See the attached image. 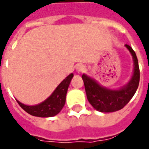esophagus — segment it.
Returning a JSON list of instances; mask_svg holds the SVG:
<instances>
[{
	"label": "esophagus",
	"mask_w": 149,
	"mask_h": 149,
	"mask_svg": "<svg viewBox=\"0 0 149 149\" xmlns=\"http://www.w3.org/2000/svg\"><path fill=\"white\" fill-rule=\"evenodd\" d=\"M76 70L78 72H84L85 70V66L84 65L79 64L76 65Z\"/></svg>",
	"instance_id": "34e87169"
}]
</instances>
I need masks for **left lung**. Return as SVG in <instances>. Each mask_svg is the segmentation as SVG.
<instances>
[{
  "mask_svg": "<svg viewBox=\"0 0 149 149\" xmlns=\"http://www.w3.org/2000/svg\"><path fill=\"white\" fill-rule=\"evenodd\" d=\"M125 47L131 53L134 62L132 76L126 85L118 89H110L101 86L96 79L85 74L82 75L88 101L97 111L111 113L123 109L131 100L138 88L139 83L138 59L131 46L125 45Z\"/></svg>",
  "mask_w": 149,
  "mask_h": 149,
  "instance_id": "8db88e82",
  "label": "left lung"
}]
</instances>
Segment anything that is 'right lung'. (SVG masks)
I'll list each match as a JSON object with an SVG mask.
<instances>
[{
    "instance_id": "obj_1",
    "label": "right lung",
    "mask_w": 149,
    "mask_h": 149,
    "mask_svg": "<svg viewBox=\"0 0 149 149\" xmlns=\"http://www.w3.org/2000/svg\"><path fill=\"white\" fill-rule=\"evenodd\" d=\"M73 76L74 74L72 73L69 74L64 80L61 81V84L57 86L53 93L41 103L36 105H26L17 100L18 104L26 113L32 116L49 118L57 115L64 107L67 90Z\"/></svg>"
}]
</instances>
